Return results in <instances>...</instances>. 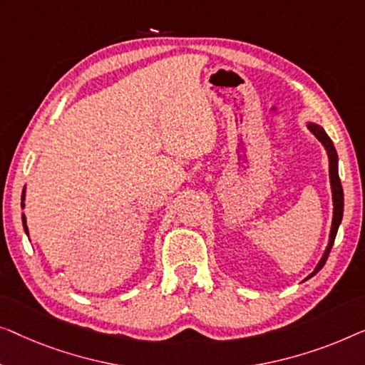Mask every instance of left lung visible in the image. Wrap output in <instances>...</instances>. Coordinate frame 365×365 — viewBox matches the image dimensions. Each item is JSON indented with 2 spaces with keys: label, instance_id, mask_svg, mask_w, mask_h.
I'll return each mask as SVG.
<instances>
[{
  "label": "left lung",
  "instance_id": "1",
  "mask_svg": "<svg viewBox=\"0 0 365 365\" xmlns=\"http://www.w3.org/2000/svg\"><path fill=\"white\" fill-rule=\"evenodd\" d=\"M309 129L311 132L314 133V135L319 138V142L324 145L326 152H327V157H329V175H331V188H332V202H334V217H332V227H331V238H329V245H327V248L324 251V255H322V259L319 261V264L316 266V269L312 271L311 276H314L317 271H319L322 266L326 264L327 261V256L331 253V248L332 245H334V240H336V235H337V228L339 225H341V220H342V213H344V192H342V185L341 180H339V172H337V153H336V148L332 145L331 138L327 137V133L321 129L319 125L316 124H309ZM309 276V278H311Z\"/></svg>",
  "mask_w": 365,
  "mask_h": 365
}]
</instances>
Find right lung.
Instances as JSON below:
<instances>
[{"label":"right lung","mask_w":365,"mask_h":365,"mask_svg":"<svg viewBox=\"0 0 365 365\" xmlns=\"http://www.w3.org/2000/svg\"><path fill=\"white\" fill-rule=\"evenodd\" d=\"M23 225H24V230H26V233H28V228H26V220H24V215H23Z\"/></svg>","instance_id":"1"}]
</instances>
